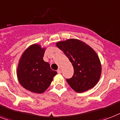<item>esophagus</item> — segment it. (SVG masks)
<instances>
[{
    "label": "esophagus",
    "mask_w": 120,
    "mask_h": 120,
    "mask_svg": "<svg viewBox=\"0 0 120 120\" xmlns=\"http://www.w3.org/2000/svg\"><path fill=\"white\" fill-rule=\"evenodd\" d=\"M57 73H58V74L61 73H62V70H61V69H60V68L58 69V70H57Z\"/></svg>",
    "instance_id": "1"
}]
</instances>
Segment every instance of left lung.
<instances>
[{"mask_svg":"<svg viewBox=\"0 0 120 120\" xmlns=\"http://www.w3.org/2000/svg\"><path fill=\"white\" fill-rule=\"evenodd\" d=\"M56 45L64 52L73 67V76L66 79L70 87L79 93L94 87L102 73L101 61L94 49L76 39L58 42Z\"/></svg>","mask_w":120,"mask_h":120,"instance_id":"left-lung-1","label":"left lung"}]
</instances>
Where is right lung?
Returning <instances> with one entry per match:
<instances>
[{"label": "right lung", "mask_w": 120, "mask_h": 120, "mask_svg": "<svg viewBox=\"0 0 120 120\" xmlns=\"http://www.w3.org/2000/svg\"><path fill=\"white\" fill-rule=\"evenodd\" d=\"M45 48L38 44L30 45L19 58L16 75L19 84L26 90L41 94L49 87L57 71L44 61Z\"/></svg>", "instance_id": "add662e5"}]
</instances>
